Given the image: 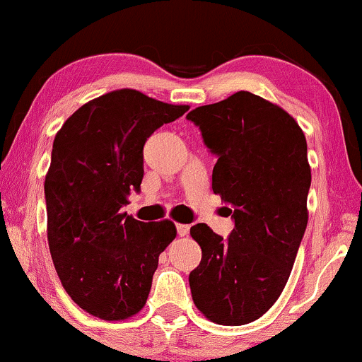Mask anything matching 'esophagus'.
Here are the masks:
<instances>
[{
	"mask_svg": "<svg viewBox=\"0 0 362 362\" xmlns=\"http://www.w3.org/2000/svg\"><path fill=\"white\" fill-rule=\"evenodd\" d=\"M176 230H177V235H180V237L188 235V232H189V225L177 223V225H176Z\"/></svg>",
	"mask_w": 362,
	"mask_h": 362,
	"instance_id": "34e87169",
	"label": "esophagus"
}]
</instances>
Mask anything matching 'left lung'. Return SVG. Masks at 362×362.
Wrapping results in <instances>:
<instances>
[{
  "instance_id": "8db88e82",
  "label": "left lung",
  "mask_w": 362,
  "mask_h": 362,
  "mask_svg": "<svg viewBox=\"0 0 362 362\" xmlns=\"http://www.w3.org/2000/svg\"><path fill=\"white\" fill-rule=\"evenodd\" d=\"M186 118L216 156L211 188L235 223L227 239L205 223L191 227L202 247L191 295L215 324H250L281 295L307 228V140L295 118L249 91Z\"/></svg>"
}]
</instances>
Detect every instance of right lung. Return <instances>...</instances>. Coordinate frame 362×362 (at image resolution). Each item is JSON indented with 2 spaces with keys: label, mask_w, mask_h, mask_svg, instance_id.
I'll return each mask as SVG.
<instances>
[{
  "label": "right lung",
  "mask_w": 362,
  "mask_h": 362,
  "mask_svg": "<svg viewBox=\"0 0 362 362\" xmlns=\"http://www.w3.org/2000/svg\"><path fill=\"white\" fill-rule=\"evenodd\" d=\"M188 110L118 89L81 106L55 135L44 185L49 249L64 290L91 315L125 320L146 305L176 227L122 208L140 193L147 139Z\"/></svg>",
  "instance_id": "1"
}]
</instances>
